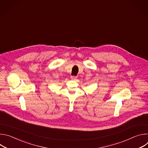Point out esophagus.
<instances>
[{"instance_id":"obj_1","label":"esophagus","mask_w":148,"mask_h":148,"mask_svg":"<svg viewBox=\"0 0 148 148\" xmlns=\"http://www.w3.org/2000/svg\"><path fill=\"white\" fill-rule=\"evenodd\" d=\"M71 78L72 79H73V80H75V79H76L77 77H75V76H71Z\"/></svg>"}]
</instances>
